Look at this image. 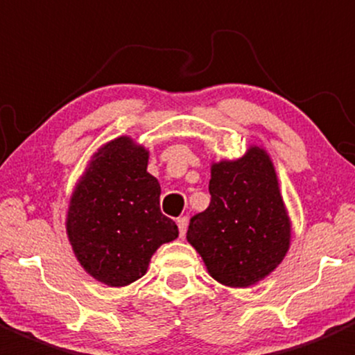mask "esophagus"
I'll return each mask as SVG.
<instances>
[{
	"mask_svg": "<svg viewBox=\"0 0 355 355\" xmlns=\"http://www.w3.org/2000/svg\"><path fill=\"white\" fill-rule=\"evenodd\" d=\"M178 225V232H180V237H185V232H187V218L182 216L177 220Z\"/></svg>",
	"mask_w": 355,
	"mask_h": 355,
	"instance_id": "1",
	"label": "esophagus"
}]
</instances>
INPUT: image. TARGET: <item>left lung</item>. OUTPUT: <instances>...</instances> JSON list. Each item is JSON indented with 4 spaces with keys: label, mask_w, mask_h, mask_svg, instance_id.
Returning <instances> with one entry per match:
<instances>
[{
    "label": "left lung",
    "mask_w": 355,
    "mask_h": 355,
    "mask_svg": "<svg viewBox=\"0 0 355 355\" xmlns=\"http://www.w3.org/2000/svg\"><path fill=\"white\" fill-rule=\"evenodd\" d=\"M209 194L207 209L189 225V244L221 285H256L284 261L292 237L270 155L250 146L239 159L213 163Z\"/></svg>",
    "instance_id": "1"
}]
</instances>
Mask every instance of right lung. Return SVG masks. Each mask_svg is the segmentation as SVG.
Instances as JSON below:
<instances>
[{
	"label": "right lung",
	"mask_w": 355,
	"mask_h": 355,
	"mask_svg": "<svg viewBox=\"0 0 355 355\" xmlns=\"http://www.w3.org/2000/svg\"><path fill=\"white\" fill-rule=\"evenodd\" d=\"M149 151L128 135L98 149L68 202L67 235L80 266L108 287L144 277L157 247L178 227L159 209V182L148 173Z\"/></svg>",
	"instance_id": "add662e5"
}]
</instances>
